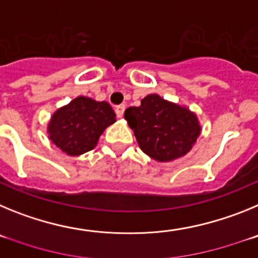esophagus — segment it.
<instances>
[{"label": "esophagus", "instance_id": "1", "mask_svg": "<svg viewBox=\"0 0 258 258\" xmlns=\"http://www.w3.org/2000/svg\"><path fill=\"white\" fill-rule=\"evenodd\" d=\"M124 111H125V106H124V104L116 106L115 112H116V115H117V117H122V116H124Z\"/></svg>", "mask_w": 258, "mask_h": 258}]
</instances>
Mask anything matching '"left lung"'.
Segmentation results:
<instances>
[{"label":"left lung","mask_w":258,"mask_h":258,"mask_svg":"<svg viewBox=\"0 0 258 258\" xmlns=\"http://www.w3.org/2000/svg\"><path fill=\"white\" fill-rule=\"evenodd\" d=\"M124 117L141 150L161 163L190 152L202 132L197 115L187 107L165 101L157 94L143 98L140 107L125 109Z\"/></svg>","instance_id":"left-lung-1"}]
</instances>
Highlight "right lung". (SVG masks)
<instances>
[{
    "mask_svg": "<svg viewBox=\"0 0 258 258\" xmlns=\"http://www.w3.org/2000/svg\"><path fill=\"white\" fill-rule=\"evenodd\" d=\"M115 121V112L107 102L77 97L52 113L47 133L61 151L79 156L94 149L104 129Z\"/></svg>",
    "mask_w": 258,
    "mask_h": 258,
    "instance_id": "right-lung-1",
    "label": "right lung"
}]
</instances>
